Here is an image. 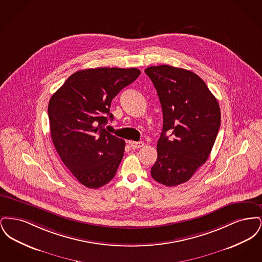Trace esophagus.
<instances>
[{"label":"esophagus","instance_id":"34e87169","mask_svg":"<svg viewBox=\"0 0 262 262\" xmlns=\"http://www.w3.org/2000/svg\"><path fill=\"white\" fill-rule=\"evenodd\" d=\"M129 145L133 149H138L144 145L142 141H129Z\"/></svg>","mask_w":262,"mask_h":262}]
</instances>
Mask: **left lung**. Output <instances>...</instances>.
Masks as SVG:
<instances>
[{"label": "left lung", "instance_id": "8db88e82", "mask_svg": "<svg viewBox=\"0 0 262 262\" xmlns=\"http://www.w3.org/2000/svg\"><path fill=\"white\" fill-rule=\"evenodd\" d=\"M144 72L157 90L163 112L151 177L174 187L187 182L208 159L221 124L220 107L205 82L190 71L162 64Z\"/></svg>", "mask_w": 262, "mask_h": 262}]
</instances>
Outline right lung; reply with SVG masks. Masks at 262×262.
Listing matches in <instances>:
<instances>
[{"label":"right lung","mask_w":262,"mask_h":262,"mask_svg":"<svg viewBox=\"0 0 262 262\" xmlns=\"http://www.w3.org/2000/svg\"><path fill=\"white\" fill-rule=\"evenodd\" d=\"M140 75L137 68H97L71 75L48 105L51 137L67 168L89 188L115 177L125 140L105 129L114 97Z\"/></svg>","instance_id":"add662e5"}]
</instances>
